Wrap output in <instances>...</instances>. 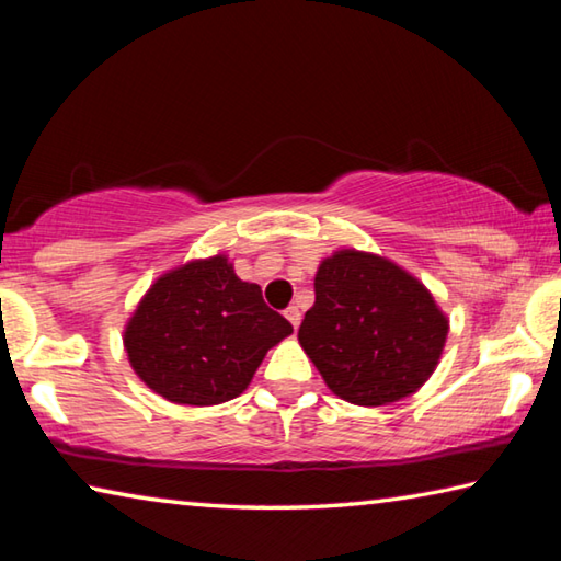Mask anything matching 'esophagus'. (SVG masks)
I'll list each match as a JSON object with an SVG mask.
<instances>
[{"instance_id": "1", "label": "esophagus", "mask_w": 561, "mask_h": 561, "mask_svg": "<svg viewBox=\"0 0 561 561\" xmlns=\"http://www.w3.org/2000/svg\"><path fill=\"white\" fill-rule=\"evenodd\" d=\"M284 317L289 319V324H291L294 329H299V324H301V311H299V307H287V311H284Z\"/></svg>"}]
</instances>
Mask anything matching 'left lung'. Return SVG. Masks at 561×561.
Returning a JSON list of instances; mask_svg holds the SVG:
<instances>
[{"label": "left lung", "instance_id": "1", "mask_svg": "<svg viewBox=\"0 0 561 561\" xmlns=\"http://www.w3.org/2000/svg\"><path fill=\"white\" fill-rule=\"evenodd\" d=\"M299 344L354 405L413 396L438 368L450 319L425 284L381 254L341 247L321 260Z\"/></svg>", "mask_w": 561, "mask_h": 561}]
</instances>
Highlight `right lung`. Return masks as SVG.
Listing matches in <instances>:
<instances>
[{
	"label": "right lung",
	"instance_id": "right-lung-1",
	"mask_svg": "<svg viewBox=\"0 0 561 561\" xmlns=\"http://www.w3.org/2000/svg\"><path fill=\"white\" fill-rule=\"evenodd\" d=\"M291 324L242 282L225 252L190 260L150 284L123 327V348L150 391L178 405L240 396Z\"/></svg>",
	"mask_w": 561,
	"mask_h": 561
}]
</instances>
